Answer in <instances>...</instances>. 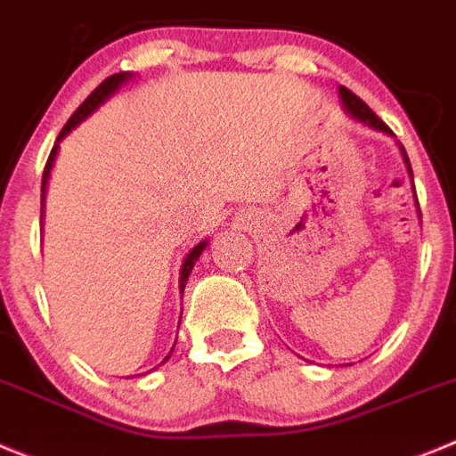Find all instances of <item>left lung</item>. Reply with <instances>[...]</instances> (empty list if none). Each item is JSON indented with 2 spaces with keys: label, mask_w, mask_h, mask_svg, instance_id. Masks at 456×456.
I'll return each instance as SVG.
<instances>
[{
  "label": "left lung",
  "mask_w": 456,
  "mask_h": 456,
  "mask_svg": "<svg viewBox=\"0 0 456 456\" xmlns=\"http://www.w3.org/2000/svg\"><path fill=\"white\" fill-rule=\"evenodd\" d=\"M338 93H340V100H343V104L347 106V110H350L352 116L354 118H359L361 122H368V125L370 126H375V129H379V131H387V134H391V129H388V125L384 120H381L379 116H377L375 110L370 109V106L366 104V102L361 100V97H356L354 93H352L350 88H346V86H340L338 88ZM404 151V150H402ZM404 161H407V166H409V159H407V151H404Z\"/></svg>",
  "instance_id": "8db88e82"
}]
</instances>
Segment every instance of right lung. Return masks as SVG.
Listing matches in <instances>:
<instances>
[{
	"instance_id": "add662e5",
	"label": "right lung",
	"mask_w": 456,
	"mask_h": 456,
	"mask_svg": "<svg viewBox=\"0 0 456 456\" xmlns=\"http://www.w3.org/2000/svg\"><path fill=\"white\" fill-rule=\"evenodd\" d=\"M126 77H129V75H125V72H120V75H113V77H109V79L102 81V84L97 86V88L93 90V93H90L88 97H86L84 104H81L79 109H77L75 113H72V118H69V120L65 122V126H63V129H61V134H59V138H56V142H59L61 138L68 136L69 131L75 129V126L79 125V122L84 120V118H88L90 113H93V110H95L97 106L102 104V102L109 100L110 93H116V88L122 84V81L126 79ZM56 150H59V147H56V145L52 147V151H49L47 163H45V172H43V198H40V200H45V188H47V177H49V170H52V163H54ZM204 248H207V243H204V240H202V243L195 245V248L191 249V254H188L186 261H183V268H182V290H183V286H186L188 274H191L192 265H195V261H198V258H200V254L204 252ZM172 350H175V347H172ZM172 350H170V354H172ZM170 354L166 356V361L170 359Z\"/></svg>"
}]
</instances>
